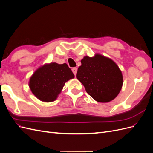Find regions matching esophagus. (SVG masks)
<instances>
[{
  "label": "esophagus",
  "instance_id": "esophagus-1",
  "mask_svg": "<svg viewBox=\"0 0 153 153\" xmlns=\"http://www.w3.org/2000/svg\"><path fill=\"white\" fill-rule=\"evenodd\" d=\"M77 70H78V69H77V68H72V71H73V74L74 75H75V76H76V73H77Z\"/></svg>",
  "mask_w": 153,
  "mask_h": 153
}]
</instances>
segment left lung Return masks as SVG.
<instances>
[{
    "label": "left lung",
    "instance_id": "obj_1",
    "mask_svg": "<svg viewBox=\"0 0 153 153\" xmlns=\"http://www.w3.org/2000/svg\"><path fill=\"white\" fill-rule=\"evenodd\" d=\"M76 78L96 101L107 103L115 98L123 84L122 72L112 59L102 55L85 56L81 61Z\"/></svg>",
    "mask_w": 153,
    "mask_h": 153
}]
</instances>
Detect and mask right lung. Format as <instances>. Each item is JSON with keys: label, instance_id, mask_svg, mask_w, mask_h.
Returning <instances> with one entry per match:
<instances>
[{"label": "right lung", "instance_id": "obj_1", "mask_svg": "<svg viewBox=\"0 0 153 153\" xmlns=\"http://www.w3.org/2000/svg\"><path fill=\"white\" fill-rule=\"evenodd\" d=\"M75 77L67 64H46L39 67L30 78L29 87L39 100L51 102L57 99L65 83Z\"/></svg>", "mask_w": 153, "mask_h": 153}]
</instances>
